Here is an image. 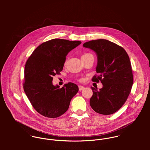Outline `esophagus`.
I'll use <instances>...</instances> for the list:
<instances>
[{"label":"esophagus","instance_id":"1","mask_svg":"<svg viewBox=\"0 0 150 150\" xmlns=\"http://www.w3.org/2000/svg\"><path fill=\"white\" fill-rule=\"evenodd\" d=\"M84 88V87L83 86H79V91H81V90H83Z\"/></svg>","mask_w":150,"mask_h":150}]
</instances>
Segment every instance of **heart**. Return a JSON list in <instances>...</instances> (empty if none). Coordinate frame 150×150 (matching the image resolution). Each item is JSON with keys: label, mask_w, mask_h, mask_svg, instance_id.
<instances>
[{"label": "heart", "mask_w": 150, "mask_h": 150, "mask_svg": "<svg viewBox=\"0 0 150 150\" xmlns=\"http://www.w3.org/2000/svg\"><path fill=\"white\" fill-rule=\"evenodd\" d=\"M91 56H93L91 53L85 52V53L81 56V59H82V58H86L91 57ZM66 64V62H64V64ZM79 81H82V80H83L81 79H79Z\"/></svg>", "instance_id": "heart-1"}]
</instances>
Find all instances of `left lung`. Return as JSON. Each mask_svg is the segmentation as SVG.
<instances>
[{
    "mask_svg": "<svg viewBox=\"0 0 150 150\" xmlns=\"http://www.w3.org/2000/svg\"><path fill=\"white\" fill-rule=\"evenodd\" d=\"M83 46L96 53L98 75L95 74L92 81H100L103 84L99 90L91 87L93 95L89 100L90 106L99 114H112L124 105L133 83L128 55L122 47L105 39L91 40Z\"/></svg>",
    "mask_w": 150,
    "mask_h": 150,
    "instance_id": "8db88e82",
    "label": "left lung"
}]
</instances>
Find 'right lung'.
Wrapping results in <instances>:
<instances>
[{
  "instance_id": "1",
  "label": "right lung",
  "mask_w": 150,
  "mask_h": 150,
  "mask_svg": "<svg viewBox=\"0 0 150 150\" xmlns=\"http://www.w3.org/2000/svg\"><path fill=\"white\" fill-rule=\"evenodd\" d=\"M81 43L61 39L47 41L34 50L26 62L23 90L33 107L45 117L55 118L64 114L79 91L73 83L59 88L52 81L53 76L62 70L68 52Z\"/></svg>"
}]
</instances>
